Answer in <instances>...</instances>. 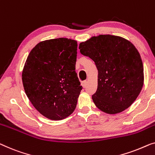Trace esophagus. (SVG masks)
I'll return each instance as SVG.
<instances>
[{"label":"esophagus","instance_id":"obj_1","mask_svg":"<svg viewBox=\"0 0 155 155\" xmlns=\"http://www.w3.org/2000/svg\"><path fill=\"white\" fill-rule=\"evenodd\" d=\"M87 84V81H86V80H85V81H83L82 82V86L84 87H84H86Z\"/></svg>","mask_w":155,"mask_h":155}]
</instances>
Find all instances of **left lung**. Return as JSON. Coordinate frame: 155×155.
<instances>
[{
  "label": "left lung",
  "instance_id": "obj_1",
  "mask_svg": "<svg viewBox=\"0 0 155 155\" xmlns=\"http://www.w3.org/2000/svg\"><path fill=\"white\" fill-rule=\"evenodd\" d=\"M79 49L98 69V88L92 96L96 106L111 115L131 106L144 82L142 59L135 46L122 37L99 35L81 42Z\"/></svg>",
  "mask_w": 155,
  "mask_h": 155
}]
</instances>
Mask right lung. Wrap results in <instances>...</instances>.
<instances>
[{"label":"right lung","mask_w":155,"mask_h":155,"mask_svg":"<svg viewBox=\"0 0 155 155\" xmlns=\"http://www.w3.org/2000/svg\"><path fill=\"white\" fill-rule=\"evenodd\" d=\"M78 43L59 38L39 42L22 71L26 96L39 113L61 120L75 110L82 87L75 72Z\"/></svg>","instance_id":"1"}]
</instances>
